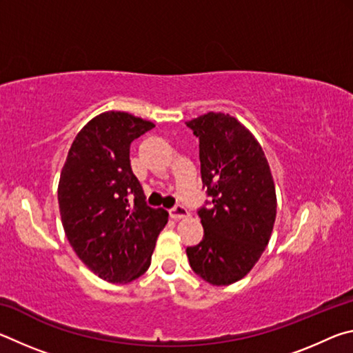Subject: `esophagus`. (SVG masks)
Masks as SVG:
<instances>
[{
	"instance_id": "1",
	"label": "esophagus",
	"mask_w": 353,
	"mask_h": 353,
	"mask_svg": "<svg viewBox=\"0 0 353 353\" xmlns=\"http://www.w3.org/2000/svg\"><path fill=\"white\" fill-rule=\"evenodd\" d=\"M170 214H171V218H174V219H182V218L188 216V210L183 205L177 204L172 208H170Z\"/></svg>"
}]
</instances>
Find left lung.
<instances>
[{"label": "left lung", "mask_w": 353, "mask_h": 353, "mask_svg": "<svg viewBox=\"0 0 353 353\" xmlns=\"http://www.w3.org/2000/svg\"><path fill=\"white\" fill-rule=\"evenodd\" d=\"M187 126L199 139L201 179L210 199L198 210L204 238L187 248L190 266L212 285L235 283L252 270L272 234L277 199L270 165L234 117L208 112Z\"/></svg>", "instance_id": "8db88e82"}]
</instances>
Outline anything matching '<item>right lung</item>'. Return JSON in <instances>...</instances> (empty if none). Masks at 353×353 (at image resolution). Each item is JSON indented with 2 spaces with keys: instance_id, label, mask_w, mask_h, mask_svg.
I'll return each instance as SVG.
<instances>
[{
  "instance_id": "1",
  "label": "right lung",
  "mask_w": 353,
  "mask_h": 353,
  "mask_svg": "<svg viewBox=\"0 0 353 353\" xmlns=\"http://www.w3.org/2000/svg\"><path fill=\"white\" fill-rule=\"evenodd\" d=\"M154 124L126 112H105L82 128L59 182V208L71 248L110 283L139 279L151 265L168 212L146 204L130 168V143Z\"/></svg>"
}]
</instances>
